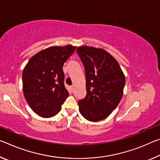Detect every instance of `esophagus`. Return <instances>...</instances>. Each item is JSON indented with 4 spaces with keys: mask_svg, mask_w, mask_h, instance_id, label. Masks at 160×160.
I'll list each match as a JSON object with an SVG mask.
<instances>
[{
    "mask_svg": "<svg viewBox=\"0 0 160 160\" xmlns=\"http://www.w3.org/2000/svg\"><path fill=\"white\" fill-rule=\"evenodd\" d=\"M70 88H71V91H72V92H73V91H74V86L72 85L70 87Z\"/></svg>",
    "mask_w": 160,
    "mask_h": 160,
    "instance_id": "esophagus-1",
    "label": "esophagus"
}]
</instances>
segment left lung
Masks as SVG:
<instances>
[{
  "label": "left lung",
  "mask_w": 160,
  "mask_h": 160,
  "mask_svg": "<svg viewBox=\"0 0 160 160\" xmlns=\"http://www.w3.org/2000/svg\"><path fill=\"white\" fill-rule=\"evenodd\" d=\"M85 67L87 95L78 101L80 112L91 122L102 120L120 103L125 77L118 62L101 48L78 47L76 50Z\"/></svg>",
  "instance_id": "obj_1"
}]
</instances>
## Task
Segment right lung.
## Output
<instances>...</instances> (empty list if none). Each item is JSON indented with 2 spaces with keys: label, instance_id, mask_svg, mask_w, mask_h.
<instances>
[{
  "label": "right lung",
  "instance_id": "1",
  "mask_svg": "<svg viewBox=\"0 0 160 160\" xmlns=\"http://www.w3.org/2000/svg\"><path fill=\"white\" fill-rule=\"evenodd\" d=\"M75 46H52L33 55L22 71V90L32 111L42 118L56 115L69 95L62 66Z\"/></svg>",
  "mask_w": 160,
  "mask_h": 160
}]
</instances>
